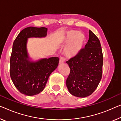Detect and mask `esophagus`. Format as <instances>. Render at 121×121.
Instances as JSON below:
<instances>
[{"label": "esophagus", "instance_id": "1", "mask_svg": "<svg viewBox=\"0 0 121 121\" xmlns=\"http://www.w3.org/2000/svg\"><path fill=\"white\" fill-rule=\"evenodd\" d=\"M65 62V58L64 57H60V59H59V64H63V63Z\"/></svg>", "mask_w": 121, "mask_h": 121}]
</instances>
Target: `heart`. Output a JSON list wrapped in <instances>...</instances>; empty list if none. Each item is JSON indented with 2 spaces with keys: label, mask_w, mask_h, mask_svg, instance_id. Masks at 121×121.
Returning <instances> with one entry per match:
<instances>
[{
  "label": "heart",
  "mask_w": 121,
  "mask_h": 121,
  "mask_svg": "<svg viewBox=\"0 0 121 121\" xmlns=\"http://www.w3.org/2000/svg\"><path fill=\"white\" fill-rule=\"evenodd\" d=\"M86 40L84 33L77 30L67 32L62 38L61 42L68 44L64 49L65 54L68 58L75 57L81 52Z\"/></svg>",
  "instance_id": "1"
}]
</instances>
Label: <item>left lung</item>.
Instances as JSON below:
<instances>
[{
	"instance_id": "obj_1",
	"label": "left lung",
	"mask_w": 121,
	"mask_h": 121,
	"mask_svg": "<svg viewBox=\"0 0 121 121\" xmlns=\"http://www.w3.org/2000/svg\"><path fill=\"white\" fill-rule=\"evenodd\" d=\"M70 72L66 81L69 91L78 97L91 95L101 81L103 56L97 37L89 30L88 42L77 56L67 61Z\"/></svg>"
}]
</instances>
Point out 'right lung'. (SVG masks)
<instances>
[{
	"label": "right lung",
	"mask_w": 121,
	"mask_h": 121,
	"mask_svg": "<svg viewBox=\"0 0 121 121\" xmlns=\"http://www.w3.org/2000/svg\"><path fill=\"white\" fill-rule=\"evenodd\" d=\"M48 29L28 27L23 29L13 44L10 57L11 78L16 88L27 96L36 95L45 88L48 78L57 68L58 57L43 58L36 62L29 60L26 50L27 39L46 36Z\"/></svg>",
	"instance_id": "add662e5"
}]
</instances>
